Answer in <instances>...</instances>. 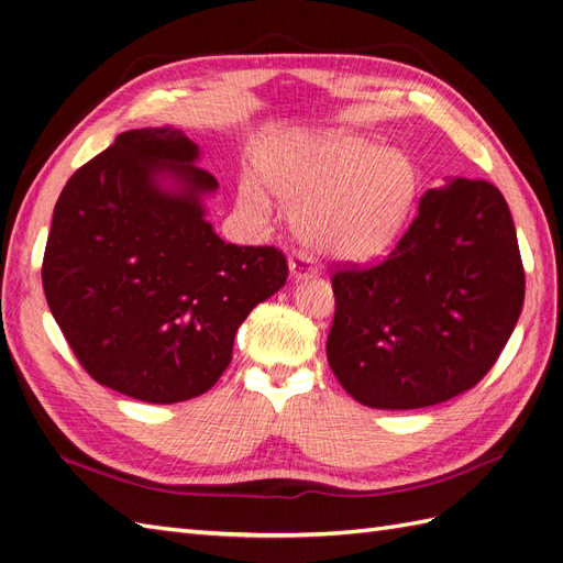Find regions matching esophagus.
Masks as SVG:
<instances>
[{
  "instance_id": "esophagus-1",
  "label": "esophagus",
  "mask_w": 563,
  "mask_h": 563,
  "mask_svg": "<svg viewBox=\"0 0 563 563\" xmlns=\"http://www.w3.org/2000/svg\"><path fill=\"white\" fill-rule=\"evenodd\" d=\"M288 269H291L294 279H308V277H314L319 272V267L312 261V255H308L305 251L291 253V258H288Z\"/></svg>"
}]
</instances>
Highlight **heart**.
<instances>
[{"mask_svg":"<svg viewBox=\"0 0 563 563\" xmlns=\"http://www.w3.org/2000/svg\"><path fill=\"white\" fill-rule=\"evenodd\" d=\"M282 199L298 209V225L323 253L368 261L399 240L418 195V166L401 150L364 135L333 131L286 152L265 168ZM242 201L267 211L263 187L246 178Z\"/></svg>","mask_w":563,"mask_h":563,"instance_id":"heart-1","label":"heart"}]
</instances>
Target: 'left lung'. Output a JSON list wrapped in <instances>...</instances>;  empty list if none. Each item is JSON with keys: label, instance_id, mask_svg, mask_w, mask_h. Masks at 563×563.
I'll list each match as a JSON object with an SVG mask.
<instances>
[{"label": "left lung", "instance_id": "left-lung-1", "mask_svg": "<svg viewBox=\"0 0 563 563\" xmlns=\"http://www.w3.org/2000/svg\"><path fill=\"white\" fill-rule=\"evenodd\" d=\"M329 364L371 408L449 401L498 362L523 305V265L507 201L488 180L428 190L385 261L331 275Z\"/></svg>", "mask_w": 563, "mask_h": 563}]
</instances>
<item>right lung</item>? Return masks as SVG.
<instances>
[{
    "mask_svg": "<svg viewBox=\"0 0 563 563\" xmlns=\"http://www.w3.org/2000/svg\"><path fill=\"white\" fill-rule=\"evenodd\" d=\"M197 157L172 126L119 133L63 187L44 251L46 302L84 371L150 404L211 389L240 323L288 277L279 249L213 232L201 197L218 180Z\"/></svg>",
    "mask_w": 563,
    "mask_h": 563,
    "instance_id": "right-lung-1",
    "label": "right lung"
}]
</instances>
